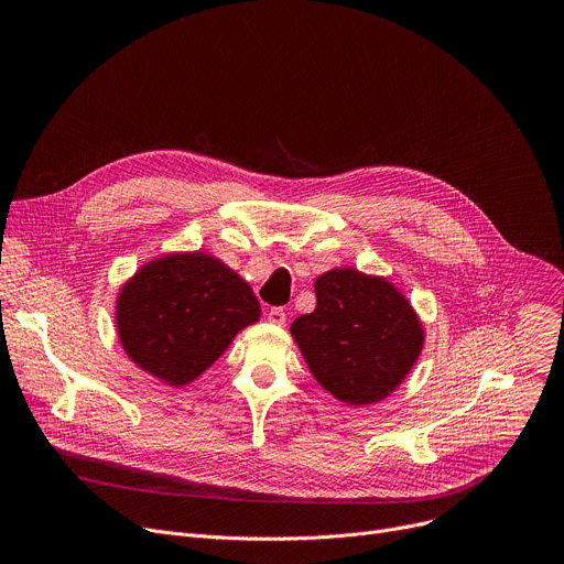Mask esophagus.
<instances>
[{
	"label": "esophagus",
	"mask_w": 564,
	"mask_h": 564,
	"mask_svg": "<svg viewBox=\"0 0 564 564\" xmlns=\"http://www.w3.org/2000/svg\"><path fill=\"white\" fill-rule=\"evenodd\" d=\"M268 321H270V324H274V326H285V312L281 307H272L268 312Z\"/></svg>",
	"instance_id": "34e87169"
}]
</instances>
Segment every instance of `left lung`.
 Masks as SVG:
<instances>
[{
  "instance_id": "obj_1",
  "label": "left lung",
  "mask_w": 564,
  "mask_h": 564,
  "mask_svg": "<svg viewBox=\"0 0 564 564\" xmlns=\"http://www.w3.org/2000/svg\"><path fill=\"white\" fill-rule=\"evenodd\" d=\"M314 292L316 307L290 326L312 377L346 406L392 394L426 341L411 301L386 276L355 268L316 276Z\"/></svg>"
}]
</instances>
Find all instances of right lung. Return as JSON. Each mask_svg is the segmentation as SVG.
Instances as JSON below:
<instances>
[{
  "label": "right lung",
  "mask_w": 564,
  "mask_h": 564,
  "mask_svg": "<svg viewBox=\"0 0 564 564\" xmlns=\"http://www.w3.org/2000/svg\"><path fill=\"white\" fill-rule=\"evenodd\" d=\"M259 318L261 305L250 283L200 250L151 259L116 299L122 350L172 388L198 379Z\"/></svg>",
  "instance_id": "add662e5"
}]
</instances>
